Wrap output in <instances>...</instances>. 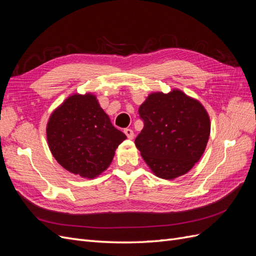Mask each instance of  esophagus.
Instances as JSON below:
<instances>
[{"mask_svg":"<svg viewBox=\"0 0 256 256\" xmlns=\"http://www.w3.org/2000/svg\"><path fill=\"white\" fill-rule=\"evenodd\" d=\"M124 132H125V134L127 136V138H129V140H132L134 136V131H132V130L127 128V129L124 130Z\"/></svg>","mask_w":256,"mask_h":256,"instance_id":"esophagus-1","label":"esophagus"}]
</instances>
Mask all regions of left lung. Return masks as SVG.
I'll return each mask as SVG.
<instances>
[{"label": "left lung", "instance_id": "8db88e82", "mask_svg": "<svg viewBox=\"0 0 256 256\" xmlns=\"http://www.w3.org/2000/svg\"><path fill=\"white\" fill-rule=\"evenodd\" d=\"M144 127L136 140L146 164L164 180L189 172L202 157L210 120L198 100L180 90L152 92L138 108Z\"/></svg>", "mask_w": 256, "mask_h": 256}]
</instances>
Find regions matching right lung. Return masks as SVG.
Listing matches in <instances>:
<instances>
[{
  "mask_svg": "<svg viewBox=\"0 0 256 256\" xmlns=\"http://www.w3.org/2000/svg\"><path fill=\"white\" fill-rule=\"evenodd\" d=\"M125 138L92 94L68 97L53 111L47 125L53 157L67 171L90 180L111 164Z\"/></svg>",
  "mask_w": 256,
  "mask_h": 256,
  "instance_id": "1",
  "label": "right lung"
}]
</instances>
